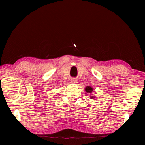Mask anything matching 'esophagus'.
Masks as SVG:
<instances>
[{"mask_svg": "<svg viewBox=\"0 0 145 145\" xmlns=\"http://www.w3.org/2000/svg\"><path fill=\"white\" fill-rule=\"evenodd\" d=\"M71 83H73V84H75L76 83V78H72L70 80Z\"/></svg>", "mask_w": 145, "mask_h": 145, "instance_id": "obj_1", "label": "esophagus"}]
</instances>
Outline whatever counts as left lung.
I'll list each match as a JSON object with an SVG mask.
<instances>
[{
    "mask_svg": "<svg viewBox=\"0 0 145 145\" xmlns=\"http://www.w3.org/2000/svg\"><path fill=\"white\" fill-rule=\"evenodd\" d=\"M85 91H86V92H87V93L91 94L92 93V91H93V88H92L91 87H90V86H88V87H85ZM90 98H92V99H93V98H95V97H90Z\"/></svg>",
    "mask_w": 145,
    "mask_h": 145,
    "instance_id": "obj_1",
    "label": "left lung"
}]
</instances>
